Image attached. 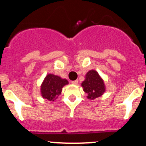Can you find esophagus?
<instances>
[{
  "mask_svg": "<svg viewBox=\"0 0 146 146\" xmlns=\"http://www.w3.org/2000/svg\"><path fill=\"white\" fill-rule=\"evenodd\" d=\"M78 80H75V81H72L71 83L73 84H78Z\"/></svg>",
  "mask_w": 146,
  "mask_h": 146,
  "instance_id": "34e87169",
  "label": "esophagus"
}]
</instances>
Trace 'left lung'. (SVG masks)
<instances>
[{"label":"left lung","mask_w":146,"mask_h":146,"mask_svg":"<svg viewBox=\"0 0 146 146\" xmlns=\"http://www.w3.org/2000/svg\"><path fill=\"white\" fill-rule=\"evenodd\" d=\"M84 91L87 94L89 99H95L103 94L105 86L103 80L96 70H90L86 75V79L82 84Z\"/></svg>","instance_id":"1"}]
</instances>
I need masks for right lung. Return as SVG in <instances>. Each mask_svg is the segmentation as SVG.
<instances>
[{
    "instance_id": "1",
    "label": "right lung",
    "mask_w": 146,
    "mask_h": 146,
    "mask_svg": "<svg viewBox=\"0 0 146 146\" xmlns=\"http://www.w3.org/2000/svg\"><path fill=\"white\" fill-rule=\"evenodd\" d=\"M68 84L66 79H62L55 75L48 74L41 86L42 96L48 101H55L61 94L62 87Z\"/></svg>"
}]
</instances>
